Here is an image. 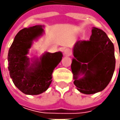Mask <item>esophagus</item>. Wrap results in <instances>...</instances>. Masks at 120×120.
I'll list each match as a JSON object with an SVG mask.
<instances>
[{
    "label": "esophagus",
    "mask_w": 120,
    "mask_h": 120,
    "mask_svg": "<svg viewBox=\"0 0 120 120\" xmlns=\"http://www.w3.org/2000/svg\"><path fill=\"white\" fill-rule=\"evenodd\" d=\"M63 53H64V55H66V56H70V55H71L72 51L70 49L67 48L64 50Z\"/></svg>",
    "instance_id": "obj_1"
}]
</instances>
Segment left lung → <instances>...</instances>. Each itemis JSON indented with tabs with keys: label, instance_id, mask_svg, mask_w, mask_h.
<instances>
[{
	"label": "left lung",
	"instance_id": "1",
	"mask_svg": "<svg viewBox=\"0 0 120 120\" xmlns=\"http://www.w3.org/2000/svg\"><path fill=\"white\" fill-rule=\"evenodd\" d=\"M91 33L89 41L75 44L71 66L73 83L84 94L104 90L112 79L116 66L114 46L108 35L96 27H93Z\"/></svg>",
	"mask_w": 120,
	"mask_h": 120
}]
</instances>
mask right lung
<instances>
[{"label": "right lung", "instance_id": "1", "mask_svg": "<svg viewBox=\"0 0 120 120\" xmlns=\"http://www.w3.org/2000/svg\"><path fill=\"white\" fill-rule=\"evenodd\" d=\"M43 27L35 25L20 30L8 53L11 78L15 85L25 94L39 95L47 90L52 81L53 70L62 59L63 54L60 51L46 52L39 59L28 57L33 41L43 34Z\"/></svg>", "mask_w": 120, "mask_h": 120}]
</instances>
